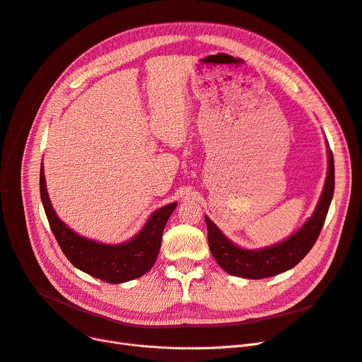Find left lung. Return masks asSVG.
<instances>
[{"mask_svg":"<svg viewBox=\"0 0 362 362\" xmlns=\"http://www.w3.org/2000/svg\"><path fill=\"white\" fill-rule=\"evenodd\" d=\"M327 151V179L315 211L308 218V221L286 240L264 250H242L227 239L220 232L218 227L205 216L208 229V246H210L214 259L224 272L243 279L272 277L291 270L311 251L322 229V224L326 221L334 192V160L329 144Z\"/></svg>","mask_w":362,"mask_h":362,"instance_id":"8db88e82","label":"left lung"}]
</instances>
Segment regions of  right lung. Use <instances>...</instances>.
<instances>
[{"instance_id": "obj_1", "label": "right lung", "mask_w": 362, "mask_h": 362, "mask_svg": "<svg viewBox=\"0 0 362 362\" xmlns=\"http://www.w3.org/2000/svg\"><path fill=\"white\" fill-rule=\"evenodd\" d=\"M40 189L49 227L67 259L76 269L114 284L138 279L152 269L160 251L165 223L177 205L173 202L157 210L142 230L129 242L105 245L79 236L57 217L48 198L42 164Z\"/></svg>"}]
</instances>
